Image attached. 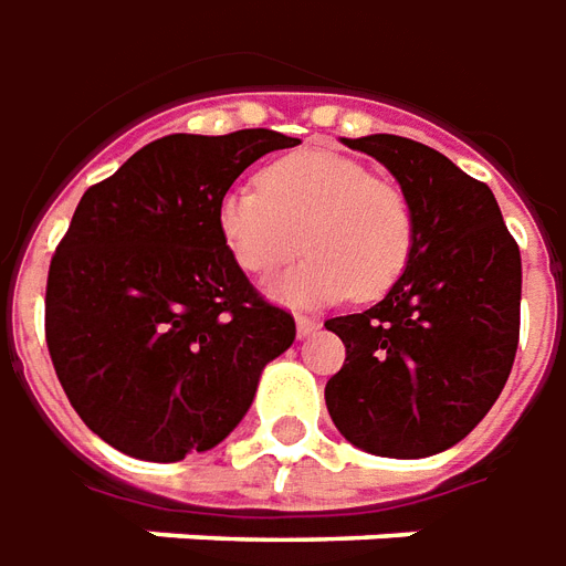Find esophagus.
<instances>
[{
	"mask_svg": "<svg viewBox=\"0 0 566 566\" xmlns=\"http://www.w3.org/2000/svg\"><path fill=\"white\" fill-rule=\"evenodd\" d=\"M295 328H298V338H311L316 328H319V319H311V316H295Z\"/></svg>",
	"mask_w": 566,
	"mask_h": 566,
	"instance_id": "34e87169",
	"label": "esophagus"
}]
</instances>
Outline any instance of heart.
Here are the masks:
<instances>
[{
	"label": "heart",
	"mask_w": 566,
	"mask_h": 566,
	"mask_svg": "<svg viewBox=\"0 0 566 566\" xmlns=\"http://www.w3.org/2000/svg\"><path fill=\"white\" fill-rule=\"evenodd\" d=\"M255 188H231L216 207V228L231 259L252 276H271L302 252L298 271L271 295L292 307L375 302L399 283L415 252V210L402 188L366 164L302 148L255 176Z\"/></svg>",
	"instance_id": "1"
}]
</instances>
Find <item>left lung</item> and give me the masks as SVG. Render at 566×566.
Instances as JSON below:
<instances>
[{
  "label": "left lung",
  "mask_w": 566,
  "mask_h": 566,
  "mask_svg": "<svg viewBox=\"0 0 566 566\" xmlns=\"http://www.w3.org/2000/svg\"><path fill=\"white\" fill-rule=\"evenodd\" d=\"M344 146L396 176L415 210V252L375 307L326 323L347 347L326 408L368 454H439L467 439L506 387L518 350V243L494 191L442 151L392 134Z\"/></svg>",
  "instance_id": "left-lung-1"
}]
</instances>
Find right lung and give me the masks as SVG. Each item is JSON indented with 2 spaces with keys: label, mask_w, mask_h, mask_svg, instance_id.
<instances>
[{
  "label": "right lung",
  "mask_w": 566,
  "mask_h": 566,
  "mask_svg": "<svg viewBox=\"0 0 566 566\" xmlns=\"http://www.w3.org/2000/svg\"><path fill=\"white\" fill-rule=\"evenodd\" d=\"M292 146L264 127L164 136L78 200L48 271L45 338L72 408L122 454L216 448L292 347L295 319L252 290L216 228L234 179Z\"/></svg>",
  "instance_id": "1"
}]
</instances>
